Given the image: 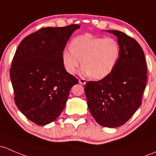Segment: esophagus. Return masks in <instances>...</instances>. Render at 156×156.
Masks as SVG:
<instances>
[{"mask_svg": "<svg viewBox=\"0 0 156 156\" xmlns=\"http://www.w3.org/2000/svg\"><path fill=\"white\" fill-rule=\"evenodd\" d=\"M79 81V83H81V84H83V85H84L87 82L86 80H85L84 78H81V79H79V81Z\"/></svg>", "mask_w": 156, "mask_h": 156, "instance_id": "1", "label": "esophagus"}]
</instances>
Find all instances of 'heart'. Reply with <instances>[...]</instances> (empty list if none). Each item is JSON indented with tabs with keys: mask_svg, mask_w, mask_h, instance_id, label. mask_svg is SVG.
Wrapping results in <instances>:
<instances>
[{
	"mask_svg": "<svg viewBox=\"0 0 156 156\" xmlns=\"http://www.w3.org/2000/svg\"><path fill=\"white\" fill-rule=\"evenodd\" d=\"M120 53V45L116 39L85 34L74 37L70 47L62 51L61 58L63 67L70 75L76 73L82 63L81 75L102 79L114 71Z\"/></svg>",
	"mask_w": 156,
	"mask_h": 156,
	"instance_id": "b5f03b06",
	"label": "heart"
}]
</instances>
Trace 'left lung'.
Returning <instances> with one entry per match:
<instances>
[{
  "label": "left lung",
  "mask_w": 156,
  "mask_h": 156,
  "mask_svg": "<svg viewBox=\"0 0 156 156\" xmlns=\"http://www.w3.org/2000/svg\"><path fill=\"white\" fill-rule=\"evenodd\" d=\"M115 35L121 48L114 71L98 81H88L84 87L87 106L99 125L116 128L126 123L141 105L147 83L144 51L135 39L119 30Z\"/></svg>",
  "instance_id": "8db88e82"
}]
</instances>
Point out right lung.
Returning <instances> with one entry per match:
<instances>
[{"instance_id":"obj_1","label":"right lung","mask_w":156,"mask_h":156,"mask_svg":"<svg viewBox=\"0 0 156 156\" xmlns=\"http://www.w3.org/2000/svg\"><path fill=\"white\" fill-rule=\"evenodd\" d=\"M78 24L45 27L19 44L9 72L19 111L34 123L45 126L60 116L78 79L66 71L62 51Z\"/></svg>"}]
</instances>
